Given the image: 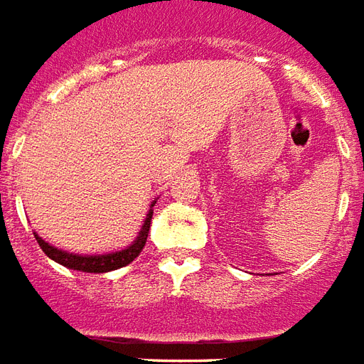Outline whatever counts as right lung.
<instances>
[{
  "label": "right lung",
  "mask_w": 364,
  "mask_h": 364,
  "mask_svg": "<svg viewBox=\"0 0 364 364\" xmlns=\"http://www.w3.org/2000/svg\"><path fill=\"white\" fill-rule=\"evenodd\" d=\"M156 202L151 203V210L146 211V218L141 225V231L133 243L121 249V251L113 252H104V255H78V252H68L58 249V247H53L50 243H46L43 237H38L35 233V239H37L38 247L43 249L48 259H53L54 262L63 264L66 269L80 270V272H94V274H102V272H112V270L123 269L127 267L129 262L139 257V252L143 251V247L146 243V235H149V228H151V219H153V205Z\"/></svg>",
  "instance_id": "1"
}]
</instances>
